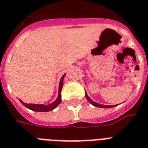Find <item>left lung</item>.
I'll return each instance as SVG.
<instances>
[{
	"instance_id": "obj_1",
	"label": "left lung",
	"mask_w": 148,
	"mask_h": 148,
	"mask_svg": "<svg viewBox=\"0 0 148 148\" xmlns=\"http://www.w3.org/2000/svg\"><path fill=\"white\" fill-rule=\"evenodd\" d=\"M85 96H86V98L88 99V101L90 102L92 105L95 106V107H97V108H114L115 107L116 105H104V104H101V103H96L94 101H92L90 97H88V95H87V93L85 91Z\"/></svg>"
}]
</instances>
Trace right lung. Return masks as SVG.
<instances>
[{"mask_svg": "<svg viewBox=\"0 0 148 148\" xmlns=\"http://www.w3.org/2000/svg\"><path fill=\"white\" fill-rule=\"evenodd\" d=\"M64 74L61 77V79H60V84H59V90H58V98L56 99V101H54L53 103H50V104H47V105H45V104H36V103H26L23 102L21 100H20V101L21 102V103L24 106H25L27 108H28L30 110H34V111H38V112H47V111H50V110H52L53 109L58 107L60 103L61 102V89H62L63 87V81H64V78L65 76Z\"/></svg>", "mask_w": 148, "mask_h": 148, "instance_id": "right-lung-1", "label": "right lung"}]
</instances>
